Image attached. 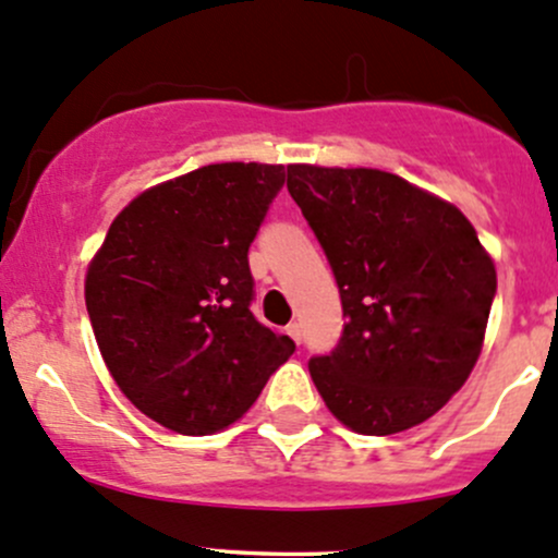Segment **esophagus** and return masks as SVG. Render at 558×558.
<instances>
[{"label":"esophagus","instance_id":"1","mask_svg":"<svg viewBox=\"0 0 558 558\" xmlns=\"http://www.w3.org/2000/svg\"><path fill=\"white\" fill-rule=\"evenodd\" d=\"M287 336H290L295 343H301L303 341L301 325H298V322H290V325H287Z\"/></svg>","mask_w":558,"mask_h":558}]
</instances>
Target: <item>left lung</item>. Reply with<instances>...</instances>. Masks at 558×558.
I'll return each instance as SVG.
<instances>
[{"instance_id": "left-lung-1", "label": "left lung", "mask_w": 558, "mask_h": 558, "mask_svg": "<svg viewBox=\"0 0 558 558\" xmlns=\"http://www.w3.org/2000/svg\"><path fill=\"white\" fill-rule=\"evenodd\" d=\"M343 306L336 349L308 360L332 416L360 435L427 422L473 371L497 274L457 206L378 169L287 166Z\"/></svg>"}]
</instances>
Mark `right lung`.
<instances>
[{"label":"right lung","instance_id":"obj_1","mask_svg":"<svg viewBox=\"0 0 558 558\" xmlns=\"http://www.w3.org/2000/svg\"><path fill=\"white\" fill-rule=\"evenodd\" d=\"M284 166L211 163L150 187L109 226L85 306L120 392L180 435L250 411L295 352L252 314L250 246Z\"/></svg>","mask_w":558,"mask_h":558}]
</instances>
